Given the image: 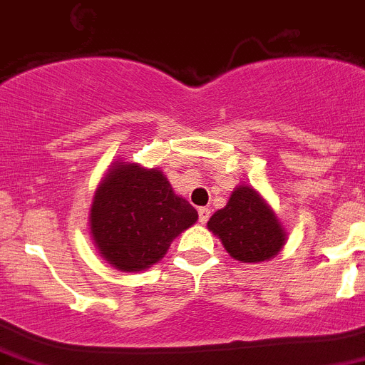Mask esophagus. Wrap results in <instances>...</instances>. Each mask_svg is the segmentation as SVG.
<instances>
[{"instance_id":"34e87169","label":"esophagus","mask_w":365,"mask_h":365,"mask_svg":"<svg viewBox=\"0 0 365 365\" xmlns=\"http://www.w3.org/2000/svg\"><path fill=\"white\" fill-rule=\"evenodd\" d=\"M197 215H200V222L201 225H205V222L208 221V217H210V210L205 207H201L200 210H197Z\"/></svg>"}]
</instances>
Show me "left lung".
I'll return each mask as SVG.
<instances>
[{"label":"left lung","instance_id":"obj_1","mask_svg":"<svg viewBox=\"0 0 365 365\" xmlns=\"http://www.w3.org/2000/svg\"><path fill=\"white\" fill-rule=\"evenodd\" d=\"M208 230L228 251L230 257L247 264L271 260L287 240L277 214L250 185H239L225 208L207 222Z\"/></svg>","mask_w":365,"mask_h":365}]
</instances>
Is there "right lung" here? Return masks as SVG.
<instances>
[{
  "label": "right lung",
  "instance_id": "right-lung-1",
  "mask_svg": "<svg viewBox=\"0 0 365 365\" xmlns=\"http://www.w3.org/2000/svg\"><path fill=\"white\" fill-rule=\"evenodd\" d=\"M197 212L158 168L115 162L94 194L88 225L101 257L125 272L157 264Z\"/></svg>",
  "mask_w": 365,
  "mask_h": 365
}]
</instances>
